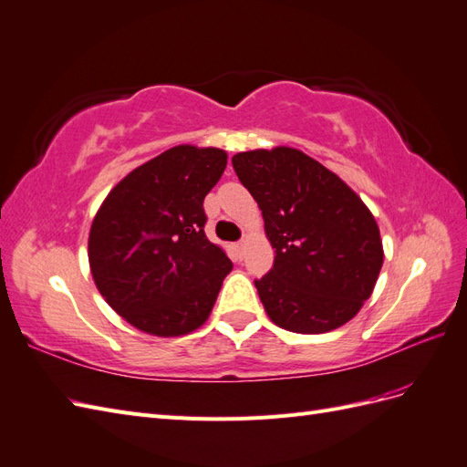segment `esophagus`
<instances>
[{"label":"esophagus","instance_id":"esophagus-1","mask_svg":"<svg viewBox=\"0 0 467 467\" xmlns=\"http://www.w3.org/2000/svg\"><path fill=\"white\" fill-rule=\"evenodd\" d=\"M235 251H237V255H239V257H244V251H245V242H239V244L235 245Z\"/></svg>","mask_w":467,"mask_h":467}]
</instances>
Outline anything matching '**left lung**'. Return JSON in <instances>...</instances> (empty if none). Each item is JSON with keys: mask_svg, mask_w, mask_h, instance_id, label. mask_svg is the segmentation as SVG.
<instances>
[{"mask_svg": "<svg viewBox=\"0 0 467 467\" xmlns=\"http://www.w3.org/2000/svg\"><path fill=\"white\" fill-rule=\"evenodd\" d=\"M232 162L275 249L273 269L255 281L271 322L296 334H324L349 322L383 267L371 210L336 172L298 149L244 150Z\"/></svg>", "mask_w": 467, "mask_h": 467, "instance_id": "8db88e82", "label": "left lung"}]
</instances>
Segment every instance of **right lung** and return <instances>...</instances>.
Returning a JSON list of instances; mask_svg holds the SVG:
<instances>
[{
  "label": "right lung",
  "instance_id": "obj_1",
  "mask_svg": "<svg viewBox=\"0 0 467 467\" xmlns=\"http://www.w3.org/2000/svg\"><path fill=\"white\" fill-rule=\"evenodd\" d=\"M228 153L176 145L111 188L88 235L99 295L137 330L186 336L202 326L232 261L204 234V198Z\"/></svg>",
  "mask_w": 467,
  "mask_h": 467
}]
</instances>
